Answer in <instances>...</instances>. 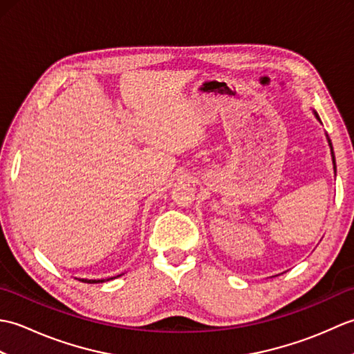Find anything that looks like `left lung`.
I'll return each instance as SVG.
<instances>
[{
  "label": "left lung",
  "instance_id": "8db88e82",
  "mask_svg": "<svg viewBox=\"0 0 354 354\" xmlns=\"http://www.w3.org/2000/svg\"><path fill=\"white\" fill-rule=\"evenodd\" d=\"M315 115H317V118L319 120L318 114H315ZM328 142H330V140H328ZM330 147H332V142H330ZM332 156H333V165H335V167H336V164H335V155H333V147H332Z\"/></svg>",
  "mask_w": 354,
  "mask_h": 354
}]
</instances>
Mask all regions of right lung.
Segmentation results:
<instances>
[{
  "mask_svg": "<svg viewBox=\"0 0 354 354\" xmlns=\"http://www.w3.org/2000/svg\"><path fill=\"white\" fill-rule=\"evenodd\" d=\"M117 277H120V275H117ZM115 277H111V278H108V280H82L84 283H103V281H109V280H114Z\"/></svg>",
  "mask_w": 354,
  "mask_h": 354,
  "instance_id": "obj_1",
  "label": "right lung"
}]
</instances>
